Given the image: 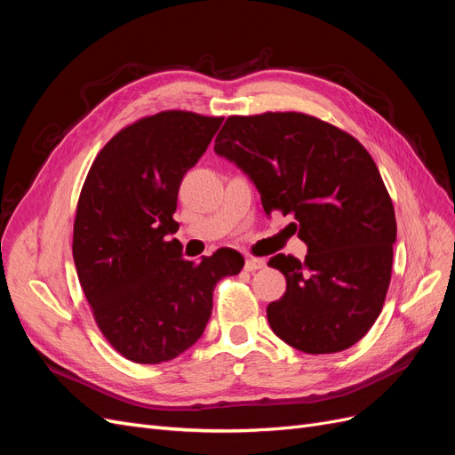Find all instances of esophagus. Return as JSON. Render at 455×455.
<instances>
[{
  "instance_id": "esophagus-1",
  "label": "esophagus",
  "mask_w": 455,
  "mask_h": 455,
  "mask_svg": "<svg viewBox=\"0 0 455 455\" xmlns=\"http://www.w3.org/2000/svg\"><path fill=\"white\" fill-rule=\"evenodd\" d=\"M261 267H266V259H261V258H246V261H244V269L246 271H258V269H261Z\"/></svg>"
}]
</instances>
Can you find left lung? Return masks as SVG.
<instances>
[{
  "label": "left lung",
  "mask_w": 455,
  "mask_h": 455,
  "mask_svg": "<svg viewBox=\"0 0 455 455\" xmlns=\"http://www.w3.org/2000/svg\"><path fill=\"white\" fill-rule=\"evenodd\" d=\"M251 178L269 216H294L307 256L277 254L269 266L286 292L267 321L288 346L309 355L355 346L381 313L396 220L374 159L351 134L296 112L231 116L214 142Z\"/></svg>",
  "instance_id": "1"
}]
</instances>
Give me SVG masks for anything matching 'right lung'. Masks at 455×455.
Instances as JSON below:
<instances>
[{
	"label": "right lung",
	"instance_id": "obj_1",
	"mask_svg": "<svg viewBox=\"0 0 455 455\" xmlns=\"http://www.w3.org/2000/svg\"><path fill=\"white\" fill-rule=\"evenodd\" d=\"M224 117L161 112L109 140L87 174L74 224V261L94 321L125 359L159 364L203 336L220 279L244 258L220 249L182 258L169 235L184 174L209 148Z\"/></svg>",
	"mask_w": 455,
	"mask_h": 455
}]
</instances>
